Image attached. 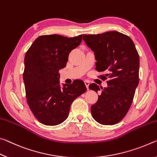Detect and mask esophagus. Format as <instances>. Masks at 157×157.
Wrapping results in <instances>:
<instances>
[{
    "mask_svg": "<svg viewBox=\"0 0 157 157\" xmlns=\"http://www.w3.org/2000/svg\"><path fill=\"white\" fill-rule=\"evenodd\" d=\"M85 85H86L87 89H89V85H90V82L88 81H85Z\"/></svg>",
    "mask_w": 157,
    "mask_h": 157,
    "instance_id": "esophagus-1",
    "label": "esophagus"
}]
</instances>
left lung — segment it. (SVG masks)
Returning a JSON list of instances; mask_svg holds the SVG:
<instances>
[{
  "label": "left lung",
  "mask_w": 157,
  "mask_h": 157,
  "mask_svg": "<svg viewBox=\"0 0 157 157\" xmlns=\"http://www.w3.org/2000/svg\"><path fill=\"white\" fill-rule=\"evenodd\" d=\"M83 37L94 53L95 69L106 73L99 77L108 79V86L101 88L98 100L91 106L92 115L101 124H117L129 111L139 83V55L132 40L121 33L109 31ZM89 88L100 90L96 83Z\"/></svg>",
  "instance_id": "1"
}]
</instances>
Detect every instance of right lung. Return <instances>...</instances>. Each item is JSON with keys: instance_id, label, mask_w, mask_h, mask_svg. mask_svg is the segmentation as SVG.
<instances>
[{"instance_id": "add662e5", "label": "right lung", "mask_w": 157, "mask_h": 157, "mask_svg": "<svg viewBox=\"0 0 157 157\" xmlns=\"http://www.w3.org/2000/svg\"><path fill=\"white\" fill-rule=\"evenodd\" d=\"M82 35H41L25 53V97L33 114L43 124L53 126L65 121L71 103L87 90L81 80L65 84L63 89L59 82V70L66 66L69 53L80 44Z\"/></svg>"}]
</instances>
